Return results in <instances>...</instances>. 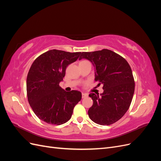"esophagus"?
<instances>
[{
  "instance_id": "1",
  "label": "esophagus",
  "mask_w": 161,
  "mask_h": 161,
  "mask_svg": "<svg viewBox=\"0 0 161 161\" xmlns=\"http://www.w3.org/2000/svg\"><path fill=\"white\" fill-rule=\"evenodd\" d=\"M88 97V94L82 92V98H85V97Z\"/></svg>"
}]
</instances>
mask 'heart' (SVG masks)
I'll return each instance as SVG.
<instances>
[{
  "instance_id": "heart-1",
  "label": "heart",
  "mask_w": 161,
  "mask_h": 161,
  "mask_svg": "<svg viewBox=\"0 0 161 161\" xmlns=\"http://www.w3.org/2000/svg\"><path fill=\"white\" fill-rule=\"evenodd\" d=\"M86 62V60H82V61H81L80 62Z\"/></svg>"
}]
</instances>
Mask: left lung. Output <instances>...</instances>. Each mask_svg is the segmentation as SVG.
I'll return each mask as SVG.
<instances>
[{
	"label": "left lung",
	"mask_w": 161,
	"mask_h": 161,
	"mask_svg": "<svg viewBox=\"0 0 161 161\" xmlns=\"http://www.w3.org/2000/svg\"><path fill=\"white\" fill-rule=\"evenodd\" d=\"M82 58L90 60L95 67V80L103 84V92L90 93L93 104L88 114L95 123L108 125L120 119L130 108L135 82L131 67L122 56L115 52L102 50L82 52Z\"/></svg>",
	"instance_id": "8db88e82"
}]
</instances>
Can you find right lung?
<instances>
[{
	"instance_id": "add662e5",
	"label": "right lung",
	"mask_w": 161,
	"mask_h": 161,
	"mask_svg": "<svg viewBox=\"0 0 161 161\" xmlns=\"http://www.w3.org/2000/svg\"><path fill=\"white\" fill-rule=\"evenodd\" d=\"M80 53L51 50L38 56L31 66L27 77L28 101L38 118L47 124L66 123L81 99L80 91L66 92L59 85L66 67Z\"/></svg>"
}]
</instances>
